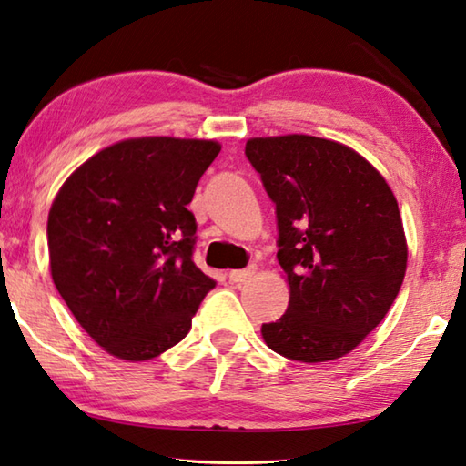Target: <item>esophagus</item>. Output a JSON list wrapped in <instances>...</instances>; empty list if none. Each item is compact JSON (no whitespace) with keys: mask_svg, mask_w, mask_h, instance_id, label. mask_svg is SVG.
<instances>
[{"mask_svg":"<svg viewBox=\"0 0 466 466\" xmlns=\"http://www.w3.org/2000/svg\"><path fill=\"white\" fill-rule=\"evenodd\" d=\"M255 273H257V268L248 267V268H240V270H230V273H228V279H230L232 283H247L248 279L255 277Z\"/></svg>","mask_w":466,"mask_h":466,"instance_id":"1","label":"esophagus"}]
</instances>
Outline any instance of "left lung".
<instances>
[{
  "label": "left lung",
  "instance_id": "8db88e82",
  "mask_svg": "<svg viewBox=\"0 0 466 466\" xmlns=\"http://www.w3.org/2000/svg\"><path fill=\"white\" fill-rule=\"evenodd\" d=\"M244 152L275 204L277 258L291 293L262 338L293 360L340 359L401 289L408 244L393 191L367 158L334 140L250 138Z\"/></svg>",
  "mask_w": 466,
  "mask_h": 466
}]
</instances>
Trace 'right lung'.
<instances>
[{
    "label": "right lung",
    "mask_w": 466,
    "mask_h": 466,
    "mask_svg": "<svg viewBox=\"0 0 466 466\" xmlns=\"http://www.w3.org/2000/svg\"><path fill=\"white\" fill-rule=\"evenodd\" d=\"M214 140L148 137L86 160L48 211L50 275L106 352L150 360L181 342L216 281L196 267L191 204Z\"/></svg>",
    "instance_id": "obj_1"
}]
</instances>
